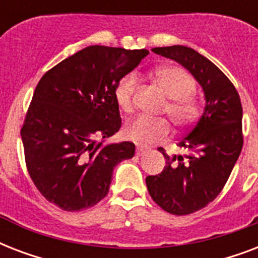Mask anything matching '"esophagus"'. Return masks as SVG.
<instances>
[{
	"mask_svg": "<svg viewBox=\"0 0 258 258\" xmlns=\"http://www.w3.org/2000/svg\"><path fill=\"white\" fill-rule=\"evenodd\" d=\"M147 151H150V149H147V147H138L137 149V155H139V157H141V155H143V154L145 153H147Z\"/></svg>",
	"mask_w": 258,
	"mask_h": 258,
	"instance_id": "obj_1",
	"label": "esophagus"
}]
</instances>
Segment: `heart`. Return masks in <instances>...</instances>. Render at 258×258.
Masks as SVG:
<instances>
[{
    "label": "heart",
    "mask_w": 258,
    "mask_h": 258,
    "mask_svg": "<svg viewBox=\"0 0 258 258\" xmlns=\"http://www.w3.org/2000/svg\"><path fill=\"white\" fill-rule=\"evenodd\" d=\"M158 84L170 97L165 107L175 127L183 130L192 125L201 115L200 101L194 97L196 82L187 71L179 67H162L155 71ZM138 80L134 75H125L115 87V100L124 112L134 109V96ZM171 133L170 123L166 119H153L139 116L130 121L124 128L125 139L139 146H151L166 141Z\"/></svg>",
    "instance_id": "heart-1"
}]
</instances>
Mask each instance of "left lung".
Here are the masks:
<instances>
[{
  "label": "left lung",
  "mask_w": 258,
  "mask_h": 258,
  "mask_svg": "<svg viewBox=\"0 0 258 258\" xmlns=\"http://www.w3.org/2000/svg\"><path fill=\"white\" fill-rule=\"evenodd\" d=\"M153 52L190 71L206 97L202 116L178 142L190 153L170 158L159 147L166 159L165 170L146 178L155 204L170 214L187 216L216 200L228 182L244 145L242 105L226 75L197 50L172 45L154 48Z\"/></svg>",
  "instance_id": "left-lung-1"
}]
</instances>
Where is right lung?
<instances>
[{
	"label": "right lung",
	"mask_w": 258,
	"mask_h": 258,
	"mask_svg": "<svg viewBox=\"0 0 258 258\" xmlns=\"http://www.w3.org/2000/svg\"><path fill=\"white\" fill-rule=\"evenodd\" d=\"M146 49L92 45L40 79L21 127L26 170L50 204L92 208L108 194L113 167L135 155L131 142L104 145L121 127L115 87Z\"/></svg>",
	"instance_id": "right-lung-1"
}]
</instances>
